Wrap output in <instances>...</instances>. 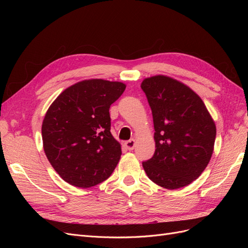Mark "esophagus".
I'll return each mask as SVG.
<instances>
[{
  "label": "esophagus",
  "instance_id": "obj_1",
  "mask_svg": "<svg viewBox=\"0 0 248 248\" xmlns=\"http://www.w3.org/2000/svg\"><path fill=\"white\" fill-rule=\"evenodd\" d=\"M125 147L127 148V150H129V151H131V150L134 149V147H136V140H134L133 139L125 141Z\"/></svg>",
  "mask_w": 248,
  "mask_h": 248
}]
</instances>
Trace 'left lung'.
Wrapping results in <instances>:
<instances>
[{
  "label": "left lung",
  "mask_w": 248,
  "mask_h": 248,
  "mask_svg": "<svg viewBox=\"0 0 248 248\" xmlns=\"http://www.w3.org/2000/svg\"><path fill=\"white\" fill-rule=\"evenodd\" d=\"M154 123L155 152L142 162L147 176L167 189L198 179L211 159L216 127L206 106L190 88L156 76L142 80Z\"/></svg>",
  "instance_id": "obj_1"
}]
</instances>
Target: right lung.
Listing matches in <instances>:
<instances>
[{"instance_id":"obj_1","label":"right lung","mask_w":248,"mask_h":248,"mask_svg":"<svg viewBox=\"0 0 248 248\" xmlns=\"http://www.w3.org/2000/svg\"><path fill=\"white\" fill-rule=\"evenodd\" d=\"M125 88L119 81L82 80L51 103L42 123L43 149L67 183L88 188L114 171L122 151L110 133L109 108Z\"/></svg>"}]
</instances>
